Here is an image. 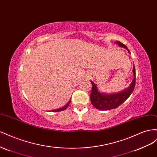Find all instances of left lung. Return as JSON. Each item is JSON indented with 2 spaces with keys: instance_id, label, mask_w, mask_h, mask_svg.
<instances>
[{
  "instance_id": "8db88e82",
  "label": "left lung",
  "mask_w": 157,
  "mask_h": 157,
  "mask_svg": "<svg viewBox=\"0 0 157 157\" xmlns=\"http://www.w3.org/2000/svg\"><path fill=\"white\" fill-rule=\"evenodd\" d=\"M116 44L121 47L125 48L130 53L128 47L120 41H116ZM133 79L129 86L121 92L114 94H106L101 93L98 90L96 84L91 81L92 84L91 93L90 95V99L92 105L95 109L101 110H109L111 109H116L124 102L127 100V98L131 95L136 85V69L135 66L133 68Z\"/></svg>"
}]
</instances>
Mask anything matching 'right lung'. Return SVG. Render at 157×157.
Masks as SVG:
<instances>
[{"instance_id": "1", "label": "right lung", "mask_w": 157, "mask_h": 157, "mask_svg": "<svg viewBox=\"0 0 157 157\" xmlns=\"http://www.w3.org/2000/svg\"><path fill=\"white\" fill-rule=\"evenodd\" d=\"M70 101H71V99L69 101V102L67 103L65 106H64L63 107H62V108H60V109H56V110H51L52 112H60V111H62L64 110L65 109H67V107H68L70 103Z\"/></svg>"}]
</instances>
